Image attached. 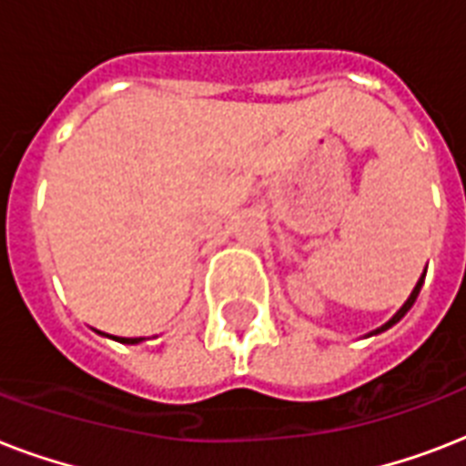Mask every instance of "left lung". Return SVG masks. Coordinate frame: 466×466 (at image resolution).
Listing matches in <instances>:
<instances>
[{
	"label": "left lung",
	"mask_w": 466,
	"mask_h": 466,
	"mask_svg": "<svg viewBox=\"0 0 466 466\" xmlns=\"http://www.w3.org/2000/svg\"><path fill=\"white\" fill-rule=\"evenodd\" d=\"M423 278H426V276H420V280H419V283H416V288H413V292H411V298L406 299V302H404V307H401V309H399V311H397V314H394V317H391V319H390V321H387V324H384V326H382V329H377V331H375V333H380V331H387V329H390V326H394V324H397L399 319L404 317L406 311L411 309V307H413V302H416V298H419V292H420V285H423Z\"/></svg>",
	"instance_id": "1"
}]
</instances>
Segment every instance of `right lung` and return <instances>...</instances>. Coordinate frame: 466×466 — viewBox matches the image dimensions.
<instances>
[{"label": "right lung", "mask_w": 466, "mask_h": 466, "mask_svg": "<svg viewBox=\"0 0 466 466\" xmlns=\"http://www.w3.org/2000/svg\"><path fill=\"white\" fill-rule=\"evenodd\" d=\"M113 339H116V336H113ZM116 340H120V343H140L142 339H116Z\"/></svg>", "instance_id": "add662e5"}]
</instances>
